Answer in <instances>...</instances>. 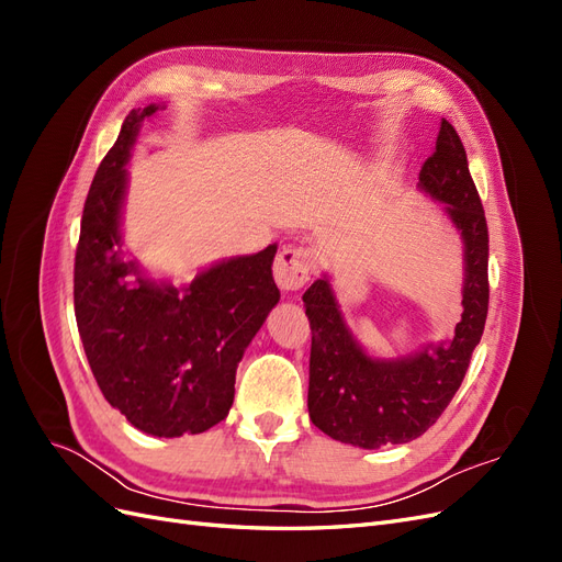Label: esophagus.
<instances>
[{"mask_svg": "<svg viewBox=\"0 0 562 562\" xmlns=\"http://www.w3.org/2000/svg\"><path fill=\"white\" fill-rule=\"evenodd\" d=\"M316 265L314 252L310 248L288 246L274 260V279L281 291H300L312 279V269Z\"/></svg>", "mask_w": 562, "mask_h": 562, "instance_id": "obj_1", "label": "esophagus"}]
</instances>
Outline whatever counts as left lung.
Instances as JSON below:
<instances>
[{
	"instance_id": "obj_1",
	"label": "left lung",
	"mask_w": 562,
	"mask_h": 562,
	"mask_svg": "<svg viewBox=\"0 0 562 562\" xmlns=\"http://www.w3.org/2000/svg\"><path fill=\"white\" fill-rule=\"evenodd\" d=\"M417 187L448 203L446 213L464 241V312L448 342L403 359H372L347 328L328 277L302 295L312 328L310 417L323 434L366 450L411 443L434 427L467 375L487 318L485 211L464 145L446 119Z\"/></svg>"
}]
</instances>
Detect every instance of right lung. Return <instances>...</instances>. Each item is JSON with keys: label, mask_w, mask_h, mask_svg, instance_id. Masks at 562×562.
<instances>
[{"label": "right lung", "mask_w": 562, "mask_h": 562, "mask_svg": "<svg viewBox=\"0 0 562 562\" xmlns=\"http://www.w3.org/2000/svg\"><path fill=\"white\" fill-rule=\"evenodd\" d=\"M157 110H131L95 171L75 255V316L108 403L143 434L176 438L227 417L236 366L281 293L271 277L277 244L203 269L184 288L122 260L126 164Z\"/></svg>", "instance_id": "obj_1"}]
</instances>
